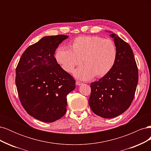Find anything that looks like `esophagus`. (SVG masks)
Instances as JSON below:
<instances>
[{"label": "esophagus", "mask_w": 151, "mask_h": 151, "mask_svg": "<svg viewBox=\"0 0 151 151\" xmlns=\"http://www.w3.org/2000/svg\"><path fill=\"white\" fill-rule=\"evenodd\" d=\"M76 85H77V86H80V85H82V84H83V83H82L81 82L78 81H76Z\"/></svg>", "instance_id": "1"}]
</instances>
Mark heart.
Returning <instances> with one entry per match:
<instances>
[{"mask_svg": "<svg viewBox=\"0 0 151 151\" xmlns=\"http://www.w3.org/2000/svg\"><path fill=\"white\" fill-rule=\"evenodd\" d=\"M72 49L59 48L56 59L65 71L71 73L75 67L74 75L83 80H88L94 76L98 77L106 75L116 62L117 50L112 40L98 36H80L73 41Z\"/></svg>", "mask_w": 151, "mask_h": 151, "instance_id": "obj_1", "label": "heart"}]
</instances>
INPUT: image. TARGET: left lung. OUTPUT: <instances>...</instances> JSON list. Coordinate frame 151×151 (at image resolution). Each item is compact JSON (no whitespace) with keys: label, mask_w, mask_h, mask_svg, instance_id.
<instances>
[{"label":"left lung","mask_w":151,"mask_h":151,"mask_svg":"<svg viewBox=\"0 0 151 151\" xmlns=\"http://www.w3.org/2000/svg\"><path fill=\"white\" fill-rule=\"evenodd\" d=\"M117 50L111 70L91 84L90 108L96 115L112 118L121 115L133 101L139 81L138 68L130 45L115 33L110 35Z\"/></svg>","instance_id":"8db88e82"}]
</instances>
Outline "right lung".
I'll return each mask as SVG.
<instances>
[{
  "label": "right lung",
  "instance_id": "obj_1",
  "mask_svg": "<svg viewBox=\"0 0 151 151\" xmlns=\"http://www.w3.org/2000/svg\"><path fill=\"white\" fill-rule=\"evenodd\" d=\"M67 35L45 36L26 49L16 70L21 104L29 115L50 123L65 115L67 96L76 81L57 63L54 53Z\"/></svg>",
  "mask_w": 151,
  "mask_h": 151
}]
</instances>
